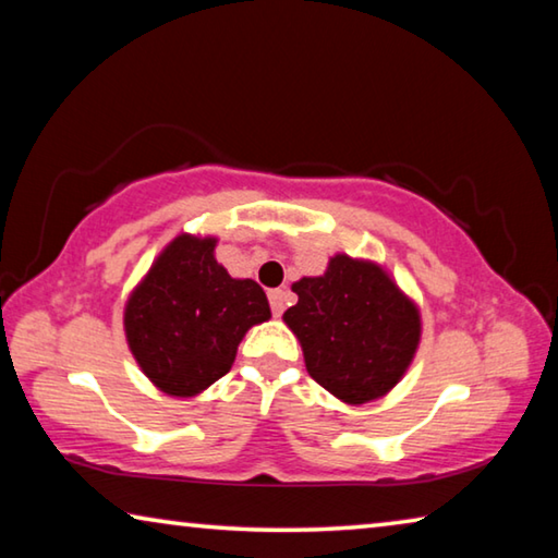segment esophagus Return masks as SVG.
Listing matches in <instances>:
<instances>
[{"mask_svg":"<svg viewBox=\"0 0 558 558\" xmlns=\"http://www.w3.org/2000/svg\"><path fill=\"white\" fill-rule=\"evenodd\" d=\"M268 300H270L272 315H282V310H286V302H288V292L286 290H270Z\"/></svg>","mask_w":558,"mask_h":558,"instance_id":"1","label":"esophagus"}]
</instances>
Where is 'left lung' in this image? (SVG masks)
Segmentation results:
<instances>
[{
	"label": "left lung",
	"instance_id": "1",
	"mask_svg": "<svg viewBox=\"0 0 558 558\" xmlns=\"http://www.w3.org/2000/svg\"><path fill=\"white\" fill-rule=\"evenodd\" d=\"M292 292L298 305L282 319L323 389L356 405L399 384L418 347L421 317L379 266L339 253L325 276L292 282Z\"/></svg>",
	"mask_w": 558,
	"mask_h": 558
}]
</instances>
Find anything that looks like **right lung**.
<instances>
[{"label": "right lung", "instance_id": "obj_1", "mask_svg": "<svg viewBox=\"0 0 558 558\" xmlns=\"http://www.w3.org/2000/svg\"><path fill=\"white\" fill-rule=\"evenodd\" d=\"M214 248L216 239L177 235L128 300V344L169 396H194L219 381L243 335L270 317L258 282L231 278Z\"/></svg>", "mask_w": 558, "mask_h": 558}]
</instances>
